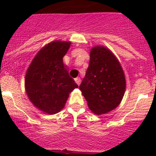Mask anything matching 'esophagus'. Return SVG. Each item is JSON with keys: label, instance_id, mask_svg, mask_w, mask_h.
Wrapping results in <instances>:
<instances>
[{"label": "esophagus", "instance_id": "esophagus-1", "mask_svg": "<svg viewBox=\"0 0 156 156\" xmlns=\"http://www.w3.org/2000/svg\"><path fill=\"white\" fill-rule=\"evenodd\" d=\"M75 81H76V84L78 85V86H79V85L80 84V83H81L80 78H76Z\"/></svg>", "mask_w": 156, "mask_h": 156}]
</instances>
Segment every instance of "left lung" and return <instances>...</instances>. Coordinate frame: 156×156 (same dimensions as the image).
I'll use <instances>...</instances> for the list:
<instances>
[{"mask_svg": "<svg viewBox=\"0 0 156 156\" xmlns=\"http://www.w3.org/2000/svg\"><path fill=\"white\" fill-rule=\"evenodd\" d=\"M90 56L89 66L80 89L90 109L101 115L113 110L121 102L126 79L120 63L108 48L94 47Z\"/></svg>", "mask_w": 156, "mask_h": 156, "instance_id": "left-lung-1", "label": "left lung"}]
</instances>
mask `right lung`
Wrapping results in <instances>:
<instances>
[{
  "mask_svg": "<svg viewBox=\"0 0 156 156\" xmlns=\"http://www.w3.org/2000/svg\"><path fill=\"white\" fill-rule=\"evenodd\" d=\"M70 44L59 41L48 44L33 59L26 74L25 87L30 101L48 114L61 111L69 94L78 87L62 60Z\"/></svg>",
  "mask_w": 156,
  "mask_h": 156,
  "instance_id": "right-lung-1",
  "label": "right lung"
}]
</instances>
